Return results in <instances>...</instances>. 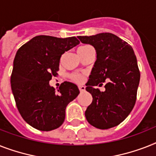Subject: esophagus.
Here are the masks:
<instances>
[{"instance_id":"1","label":"esophagus","mask_w":156,"mask_h":156,"mask_svg":"<svg viewBox=\"0 0 156 156\" xmlns=\"http://www.w3.org/2000/svg\"><path fill=\"white\" fill-rule=\"evenodd\" d=\"M78 89H79L80 92H84L85 90H86V88H85V87H82V86H79V87H78Z\"/></svg>"}]
</instances>
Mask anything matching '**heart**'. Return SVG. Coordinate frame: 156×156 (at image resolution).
Here are the masks:
<instances>
[{
	"label": "heart",
	"instance_id": "obj_1",
	"mask_svg": "<svg viewBox=\"0 0 156 156\" xmlns=\"http://www.w3.org/2000/svg\"><path fill=\"white\" fill-rule=\"evenodd\" d=\"M92 48L90 45H83V46H81L78 50V53H81V52L86 51L87 49H90ZM69 78L70 80H72L73 82H77V83H81V82H83L84 80V76L83 74H79V73H73V74H70L69 75Z\"/></svg>",
	"mask_w": 156,
	"mask_h": 156
}]
</instances>
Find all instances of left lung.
Masks as SVG:
<instances>
[{
    "instance_id": "left-lung-1",
    "label": "left lung",
    "mask_w": 156,
    "mask_h": 156,
    "mask_svg": "<svg viewBox=\"0 0 156 156\" xmlns=\"http://www.w3.org/2000/svg\"><path fill=\"white\" fill-rule=\"evenodd\" d=\"M78 37L81 42L93 45L97 53L86 88L93 100L85 116L96 128L106 130L118 126L131 113L136 102L140 72L134 50L111 33ZM105 81L104 92L93 87Z\"/></svg>"
}]
</instances>
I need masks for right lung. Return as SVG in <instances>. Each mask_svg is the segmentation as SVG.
Segmentation results:
<instances>
[{"label": "right lung", "instance_id": "right-lung-1", "mask_svg": "<svg viewBox=\"0 0 156 156\" xmlns=\"http://www.w3.org/2000/svg\"><path fill=\"white\" fill-rule=\"evenodd\" d=\"M78 44L75 37L40 35L16 52L11 88L19 113L34 128L43 131L58 128L65 120L66 106L78 95L74 83L62 82L58 91L49 83L52 76L58 75L62 55Z\"/></svg>", "mask_w": 156, "mask_h": 156}]
</instances>
